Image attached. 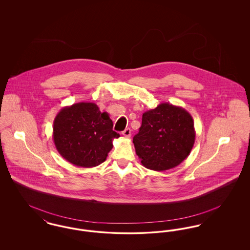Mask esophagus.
Segmentation results:
<instances>
[{"instance_id": "1", "label": "esophagus", "mask_w": 250, "mask_h": 250, "mask_svg": "<svg viewBox=\"0 0 250 250\" xmlns=\"http://www.w3.org/2000/svg\"><path fill=\"white\" fill-rule=\"evenodd\" d=\"M123 136L125 137V138H130L131 136V129L130 128H126L125 130L123 131Z\"/></svg>"}]
</instances>
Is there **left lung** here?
Wrapping results in <instances>:
<instances>
[{"instance_id": "8db88e82", "label": "left lung", "mask_w": 250, "mask_h": 250, "mask_svg": "<svg viewBox=\"0 0 250 250\" xmlns=\"http://www.w3.org/2000/svg\"><path fill=\"white\" fill-rule=\"evenodd\" d=\"M195 137L190 113L184 107L161 103L143 113L133 143L143 166L163 171L178 166L189 155Z\"/></svg>"}]
</instances>
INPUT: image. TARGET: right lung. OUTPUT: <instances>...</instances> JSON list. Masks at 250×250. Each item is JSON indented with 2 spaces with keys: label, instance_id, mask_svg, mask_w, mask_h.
<instances>
[{
  "label": "right lung",
  "instance_id": "right-lung-1",
  "mask_svg": "<svg viewBox=\"0 0 250 250\" xmlns=\"http://www.w3.org/2000/svg\"><path fill=\"white\" fill-rule=\"evenodd\" d=\"M112 126L108 113L101 112L95 103H76L56 115L53 142L60 155L73 165L93 167L107 159L113 140L120 137Z\"/></svg>",
  "mask_w": 250,
  "mask_h": 250
}]
</instances>
